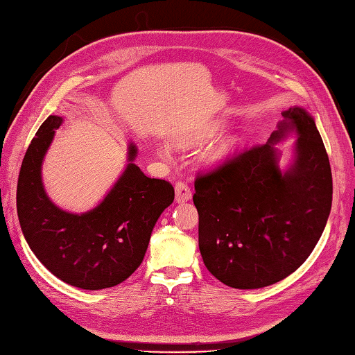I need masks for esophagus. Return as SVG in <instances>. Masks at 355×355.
I'll use <instances>...</instances> for the list:
<instances>
[{"mask_svg": "<svg viewBox=\"0 0 355 355\" xmlns=\"http://www.w3.org/2000/svg\"><path fill=\"white\" fill-rule=\"evenodd\" d=\"M174 193H176V202H185L191 200V190L182 181H179L174 185Z\"/></svg>", "mask_w": 355, "mask_h": 355, "instance_id": "esophagus-1", "label": "esophagus"}]
</instances>
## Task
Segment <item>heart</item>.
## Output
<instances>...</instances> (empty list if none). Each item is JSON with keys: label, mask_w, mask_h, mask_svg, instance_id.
<instances>
[{"label": "heart", "mask_w": 355, "mask_h": 355, "mask_svg": "<svg viewBox=\"0 0 355 355\" xmlns=\"http://www.w3.org/2000/svg\"><path fill=\"white\" fill-rule=\"evenodd\" d=\"M221 129V123H214V124H209L207 128H204L200 134L196 135V139L200 140H206V139H210V137H214L218 134V130ZM239 145V139L237 137L234 135H229V137H225V139L220 140L216 145L212 148V151H210V157H212L214 160H221L227 157V155H231L234 153V149L237 148ZM160 154L162 155H170V149L168 148H162L160 149Z\"/></svg>", "instance_id": "b5f03b06"}]
</instances>
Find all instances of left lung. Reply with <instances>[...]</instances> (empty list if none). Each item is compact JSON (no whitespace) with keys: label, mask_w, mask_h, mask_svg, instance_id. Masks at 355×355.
Returning <instances> with one entry per match:
<instances>
[{"label":"left lung","mask_w":355,"mask_h":355,"mask_svg":"<svg viewBox=\"0 0 355 355\" xmlns=\"http://www.w3.org/2000/svg\"><path fill=\"white\" fill-rule=\"evenodd\" d=\"M262 146L195 181L200 251L227 287H268L296 271L318 243L332 207L331 164L313 116L293 105ZM298 139L294 159L278 165L277 142Z\"/></svg>","instance_id":"left-lung-1"}]
</instances>
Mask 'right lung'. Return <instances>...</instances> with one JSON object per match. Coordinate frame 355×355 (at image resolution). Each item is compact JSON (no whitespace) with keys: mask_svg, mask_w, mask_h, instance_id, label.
Here are the masks:
<instances>
[{"mask_svg":"<svg viewBox=\"0 0 355 355\" xmlns=\"http://www.w3.org/2000/svg\"><path fill=\"white\" fill-rule=\"evenodd\" d=\"M62 121L49 115L24 154L17 185L21 231L35 257L60 281L83 290L115 287L143 262L174 189L143 174L134 164L137 146L129 143L126 168L95 209L71 214L58 207L43 187L42 164Z\"/></svg>","mask_w":355,"mask_h":355,"instance_id":"obj_1","label":"right lung"}]
</instances>
